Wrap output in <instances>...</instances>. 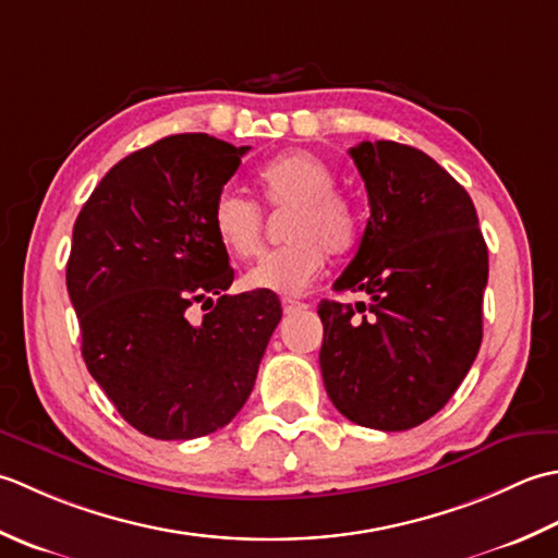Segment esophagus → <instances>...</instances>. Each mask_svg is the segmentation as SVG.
Masks as SVG:
<instances>
[{
    "label": "esophagus",
    "mask_w": 558,
    "mask_h": 558,
    "mask_svg": "<svg viewBox=\"0 0 558 558\" xmlns=\"http://www.w3.org/2000/svg\"><path fill=\"white\" fill-rule=\"evenodd\" d=\"M281 308H283V313L291 315V313H299V311H305V308H308V303L295 301V299H281Z\"/></svg>",
    "instance_id": "obj_1"
}]
</instances>
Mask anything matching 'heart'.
Segmentation results:
<instances>
[{"label": "heart", "instance_id": "b5f03b06", "mask_svg": "<svg viewBox=\"0 0 558 558\" xmlns=\"http://www.w3.org/2000/svg\"><path fill=\"white\" fill-rule=\"evenodd\" d=\"M257 187L275 209L291 207L283 221L287 245L269 250L247 269L245 287L271 293H301L320 275L327 253H347L356 243L359 216L347 197L335 192L332 166L311 151L271 158L257 170ZM211 231L235 257L257 253L265 231L259 204L226 187L209 209Z\"/></svg>", "mask_w": 558, "mask_h": 558}]
</instances>
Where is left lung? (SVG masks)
Instances as JSON below:
<instances>
[{
	"mask_svg": "<svg viewBox=\"0 0 558 558\" xmlns=\"http://www.w3.org/2000/svg\"><path fill=\"white\" fill-rule=\"evenodd\" d=\"M371 219L337 293L320 301V371L349 422L407 430L440 412L482 344L488 250L476 209L434 158L397 142L349 149Z\"/></svg>",
	"mask_w": 558,
	"mask_h": 558,
	"instance_id": "obj_1",
	"label": "left lung"
}]
</instances>
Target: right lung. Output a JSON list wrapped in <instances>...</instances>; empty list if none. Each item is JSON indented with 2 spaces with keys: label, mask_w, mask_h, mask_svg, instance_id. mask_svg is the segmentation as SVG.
<instances>
[{
  "label": "right lung",
  "mask_w": 558,
  "mask_h": 558,
  "mask_svg": "<svg viewBox=\"0 0 558 558\" xmlns=\"http://www.w3.org/2000/svg\"><path fill=\"white\" fill-rule=\"evenodd\" d=\"M250 146L173 134L112 166L78 211L66 291L88 373L158 440L214 434L241 412L281 320L271 291L231 295L214 197ZM195 302L210 308L195 322Z\"/></svg>",
  "instance_id": "obj_1"
}]
</instances>
